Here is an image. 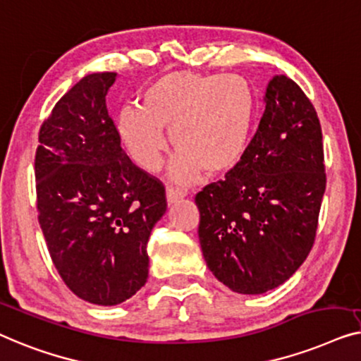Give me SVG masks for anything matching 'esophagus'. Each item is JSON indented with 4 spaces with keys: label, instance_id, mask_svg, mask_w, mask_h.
<instances>
[{
    "label": "esophagus",
    "instance_id": "1",
    "mask_svg": "<svg viewBox=\"0 0 361 361\" xmlns=\"http://www.w3.org/2000/svg\"><path fill=\"white\" fill-rule=\"evenodd\" d=\"M183 196H185V191L176 190V188H166V202H169V206L178 202Z\"/></svg>",
    "mask_w": 361,
    "mask_h": 361
}]
</instances>
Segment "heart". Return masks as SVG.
<instances>
[{
	"label": "heart",
	"instance_id": "obj_1",
	"mask_svg": "<svg viewBox=\"0 0 361 361\" xmlns=\"http://www.w3.org/2000/svg\"><path fill=\"white\" fill-rule=\"evenodd\" d=\"M257 114L252 85L240 75L171 72L140 94V108L118 114L116 129L126 152L145 171L159 170L169 147L176 152L170 176L190 183L204 170L227 173L240 164Z\"/></svg>",
	"mask_w": 361,
	"mask_h": 361
}]
</instances>
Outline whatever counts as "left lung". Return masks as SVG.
I'll use <instances>...</instances> for the list:
<instances>
[{
    "label": "left lung",
    "mask_w": 361,
    "mask_h": 361,
    "mask_svg": "<svg viewBox=\"0 0 361 361\" xmlns=\"http://www.w3.org/2000/svg\"><path fill=\"white\" fill-rule=\"evenodd\" d=\"M245 155L196 195L207 268L233 293L262 294L289 280L311 252L326 191L322 130L286 75L267 86Z\"/></svg>",
    "instance_id": "1"
}]
</instances>
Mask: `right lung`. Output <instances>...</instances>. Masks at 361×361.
Instances as JSON below:
<instances>
[{"label": "right lung", "mask_w": 361, "mask_h": 361, "mask_svg": "<svg viewBox=\"0 0 361 361\" xmlns=\"http://www.w3.org/2000/svg\"><path fill=\"white\" fill-rule=\"evenodd\" d=\"M118 73H91L65 93L39 132V224L65 284L116 306L149 276L147 242L166 211L164 185L132 164L106 108Z\"/></svg>", "instance_id": "right-lung-1"}]
</instances>
